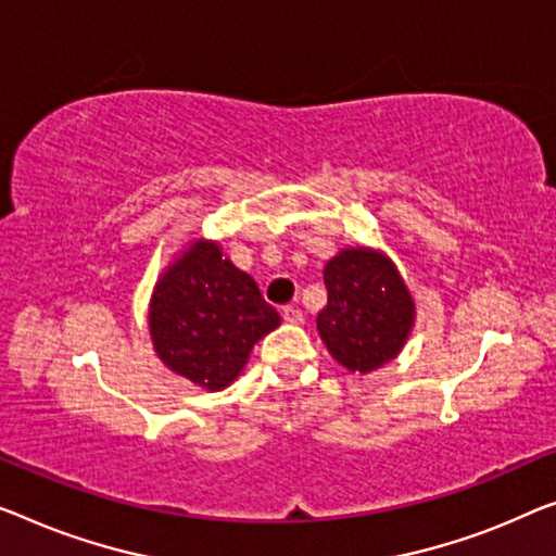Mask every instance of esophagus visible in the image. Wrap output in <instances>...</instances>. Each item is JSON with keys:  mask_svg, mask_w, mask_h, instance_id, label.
Here are the masks:
<instances>
[{"mask_svg": "<svg viewBox=\"0 0 556 556\" xmlns=\"http://www.w3.org/2000/svg\"><path fill=\"white\" fill-rule=\"evenodd\" d=\"M281 317H285V321H289V325H302L304 312L300 306H285V309H281Z\"/></svg>", "mask_w": 556, "mask_h": 556, "instance_id": "obj_1", "label": "esophagus"}]
</instances>
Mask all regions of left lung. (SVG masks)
Masks as SVG:
<instances>
[{
    "label": "left lung",
    "instance_id": "left-lung-1",
    "mask_svg": "<svg viewBox=\"0 0 556 556\" xmlns=\"http://www.w3.org/2000/svg\"><path fill=\"white\" fill-rule=\"evenodd\" d=\"M325 285L317 329L331 357L362 375L394 359L414 321V302L394 264L371 250H344L327 262Z\"/></svg>",
    "mask_w": 556,
    "mask_h": 556
}]
</instances>
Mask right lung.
<instances>
[{"mask_svg":"<svg viewBox=\"0 0 556 556\" xmlns=\"http://www.w3.org/2000/svg\"><path fill=\"white\" fill-rule=\"evenodd\" d=\"M277 327L279 314L256 281L212 242H197L172 264L149 306L160 359L206 389L235 382L252 346Z\"/></svg>","mask_w":556,"mask_h":556,"instance_id":"1","label":"right lung"}]
</instances>
